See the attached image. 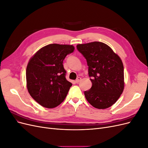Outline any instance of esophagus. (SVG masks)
I'll return each mask as SVG.
<instances>
[{
	"label": "esophagus",
	"instance_id": "esophagus-1",
	"mask_svg": "<svg viewBox=\"0 0 148 148\" xmlns=\"http://www.w3.org/2000/svg\"><path fill=\"white\" fill-rule=\"evenodd\" d=\"M81 80H82V78H80V77H78L77 79H76V81H75V82L76 83H78L80 81H81Z\"/></svg>",
	"mask_w": 148,
	"mask_h": 148
}]
</instances>
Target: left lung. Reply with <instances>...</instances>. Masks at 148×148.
<instances>
[{"label":"left lung","instance_id":"1","mask_svg":"<svg viewBox=\"0 0 148 148\" xmlns=\"http://www.w3.org/2000/svg\"><path fill=\"white\" fill-rule=\"evenodd\" d=\"M77 48L87 60L92 87L84 91L92 106L104 109L114 104L125 86L124 70L120 57L101 42L78 44Z\"/></svg>","mask_w":148,"mask_h":148}]
</instances>
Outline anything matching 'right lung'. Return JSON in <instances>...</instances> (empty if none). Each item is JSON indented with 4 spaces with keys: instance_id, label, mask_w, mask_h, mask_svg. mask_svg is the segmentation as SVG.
<instances>
[{
    "instance_id": "1",
    "label": "right lung",
    "mask_w": 148,
    "mask_h": 148,
    "mask_svg": "<svg viewBox=\"0 0 148 148\" xmlns=\"http://www.w3.org/2000/svg\"><path fill=\"white\" fill-rule=\"evenodd\" d=\"M75 47L68 44H51L38 50L26 67V87L39 104L54 108L64 101L71 83L65 78L63 60Z\"/></svg>"
}]
</instances>
